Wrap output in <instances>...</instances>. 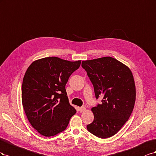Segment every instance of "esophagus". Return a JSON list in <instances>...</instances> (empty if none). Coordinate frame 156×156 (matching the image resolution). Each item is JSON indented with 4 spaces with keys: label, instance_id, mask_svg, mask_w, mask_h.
Returning a JSON list of instances; mask_svg holds the SVG:
<instances>
[{
    "label": "esophagus",
    "instance_id": "esophagus-1",
    "mask_svg": "<svg viewBox=\"0 0 156 156\" xmlns=\"http://www.w3.org/2000/svg\"><path fill=\"white\" fill-rule=\"evenodd\" d=\"M85 110H86V107H84V106H82V107H80L79 108V111L80 112H83Z\"/></svg>",
    "mask_w": 156,
    "mask_h": 156
}]
</instances>
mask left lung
Returning <instances> with one entry per match:
<instances>
[{
    "label": "left lung",
    "instance_id": "obj_1",
    "mask_svg": "<svg viewBox=\"0 0 156 156\" xmlns=\"http://www.w3.org/2000/svg\"><path fill=\"white\" fill-rule=\"evenodd\" d=\"M96 99L103 97L101 104L91 110L93 122L87 130L101 139L114 135L129 118L134 108L136 90L131 71L126 65L111 57L83 61Z\"/></svg>",
    "mask_w": 156,
    "mask_h": 156
}]
</instances>
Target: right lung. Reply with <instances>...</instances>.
Here are the masks:
<instances>
[{
	"label": "right lung",
	"mask_w": 156,
	"mask_h": 156,
	"mask_svg": "<svg viewBox=\"0 0 156 156\" xmlns=\"http://www.w3.org/2000/svg\"><path fill=\"white\" fill-rule=\"evenodd\" d=\"M81 61H69L57 57L32 63L21 86V100L29 122L40 134L54 136L63 131L76 112L65 90L70 76Z\"/></svg>",
	"instance_id": "obj_1"
}]
</instances>
